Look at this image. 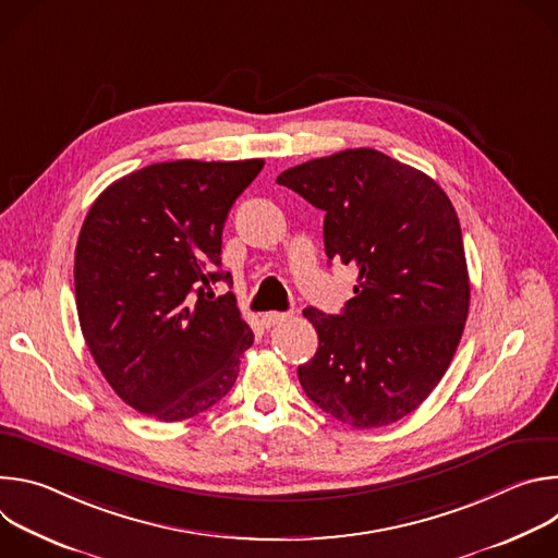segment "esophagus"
Here are the masks:
<instances>
[{"label":"esophagus","mask_w":558,"mask_h":558,"mask_svg":"<svg viewBox=\"0 0 558 558\" xmlns=\"http://www.w3.org/2000/svg\"><path fill=\"white\" fill-rule=\"evenodd\" d=\"M287 313H278V311H269V313H265L263 315V325L267 327V329H271V327H276V325H282L284 320H287Z\"/></svg>","instance_id":"34e87169"}]
</instances>
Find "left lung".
<instances>
[{"label":"left lung","instance_id":"left-lung-1","mask_svg":"<svg viewBox=\"0 0 558 558\" xmlns=\"http://www.w3.org/2000/svg\"><path fill=\"white\" fill-rule=\"evenodd\" d=\"M325 211L329 260L355 265L340 315L313 306L315 355L298 366L308 400L353 428L413 413L459 347L470 282L457 211L424 172L371 149H344L278 179Z\"/></svg>","mask_w":558,"mask_h":558}]
</instances>
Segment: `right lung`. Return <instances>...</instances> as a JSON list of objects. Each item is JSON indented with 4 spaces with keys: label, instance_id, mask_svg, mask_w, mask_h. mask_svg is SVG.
<instances>
[{
    "label": "right lung",
    "instance_id": "1",
    "mask_svg": "<svg viewBox=\"0 0 558 558\" xmlns=\"http://www.w3.org/2000/svg\"><path fill=\"white\" fill-rule=\"evenodd\" d=\"M250 161L154 163L101 192L74 252L86 344L125 404L161 422L190 420L229 392L254 344L233 293L214 298L235 198L260 174Z\"/></svg>",
    "mask_w": 558,
    "mask_h": 558
}]
</instances>
